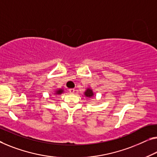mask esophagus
<instances>
[{
  "mask_svg": "<svg viewBox=\"0 0 157 157\" xmlns=\"http://www.w3.org/2000/svg\"><path fill=\"white\" fill-rule=\"evenodd\" d=\"M69 93H70L71 94H73L74 93V91H75V90H74V88H71V89H69Z\"/></svg>",
  "mask_w": 157,
  "mask_h": 157,
  "instance_id": "obj_1",
  "label": "esophagus"
}]
</instances>
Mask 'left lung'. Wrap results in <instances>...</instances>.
I'll return each instance as SVG.
<instances>
[{"instance_id": "obj_1", "label": "left lung", "mask_w": 157, "mask_h": 157, "mask_svg": "<svg viewBox=\"0 0 157 157\" xmlns=\"http://www.w3.org/2000/svg\"><path fill=\"white\" fill-rule=\"evenodd\" d=\"M84 95H85V97L90 99L94 97L95 93H93V89L90 88V87H88V88H87V89L85 90V92H84Z\"/></svg>"}]
</instances>
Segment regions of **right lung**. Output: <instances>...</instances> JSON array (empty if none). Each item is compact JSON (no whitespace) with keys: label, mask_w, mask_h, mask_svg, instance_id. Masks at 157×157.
I'll list each match as a JSON object with an SVG mask.
<instances>
[{"label":"right lung","mask_w":157,"mask_h":157,"mask_svg":"<svg viewBox=\"0 0 157 157\" xmlns=\"http://www.w3.org/2000/svg\"><path fill=\"white\" fill-rule=\"evenodd\" d=\"M64 93V89L63 88H57L56 90H55L54 95H61Z\"/></svg>","instance_id":"1"}]
</instances>
